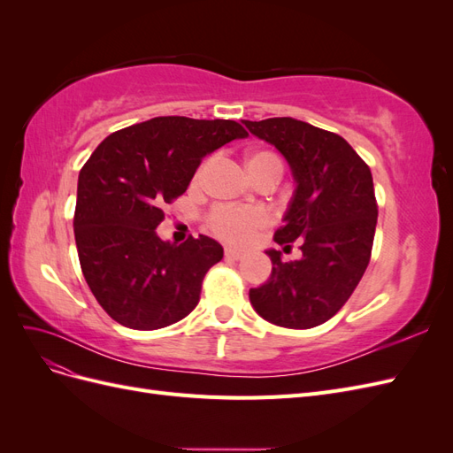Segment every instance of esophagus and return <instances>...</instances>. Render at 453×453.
Wrapping results in <instances>:
<instances>
[{
    "mask_svg": "<svg viewBox=\"0 0 453 453\" xmlns=\"http://www.w3.org/2000/svg\"><path fill=\"white\" fill-rule=\"evenodd\" d=\"M225 257L232 258V260H240L245 257V253L240 250H234V248H225Z\"/></svg>",
    "mask_w": 453,
    "mask_h": 453,
    "instance_id": "1",
    "label": "esophagus"
}]
</instances>
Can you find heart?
<instances>
[{
    "label": "heart",
    "mask_w": 453,
    "mask_h": 453,
    "mask_svg": "<svg viewBox=\"0 0 453 453\" xmlns=\"http://www.w3.org/2000/svg\"><path fill=\"white\" fill-rule=\"evenodd\" d=\"M245 164H248V172L251 175V180H257V177L265 175V173H276L281 177L283 173V164L280 157L272 150L266 149H257L250 150L248 158H245ZM203 173V166L198 170L195 181H200V177ZM208 228L213 232V234L228 243H243L248 242L253 234H257L258 230H263L268 223L270 217L265 210L258 208H228V205H217L210 213H208Z\"/></svg>",
    "instance_id": "1"
}]
</instances>
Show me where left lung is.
<instances>
[{"mask_svg": "<svg viewBox=\"0 0 453 453\" xmlns=\"http://www.w3.org/2000/svg\"><path fill=\"white\" fill-rule=\"evenodd\" d=\"M243 122L289 162L296 190L273 242L291 248L300 240L303 251L289 263L280 251H266L272 273L250 300L278 326H318L348 303L370 263L378 221L372 173L334 132L291 117Z\"/></svg>", "mask_w": 453, "mask_h": 453, "instance_id": "1", "label": "left lung"}]
</instances>
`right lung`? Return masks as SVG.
Listing matches in <instances>:
<instances>
[{"mask_svg": "<svg viewBox=\"0 0 453 453\" xmlns=\"http://www.w3.org/2000/svg\"><path fill=\"white\" fill-rule=\"evenodd\" d=\"M236 138H248L236 120L155 117L96 147L79 172L73 228L81 270L109 318L155 331L196 308L223 248L202 234L162 242L155 228L202 158Z\"/></svg>", "mask_w": 453, "mask_h": 453, "instance_id": "1", "label": "right lung"}]
</instances>
